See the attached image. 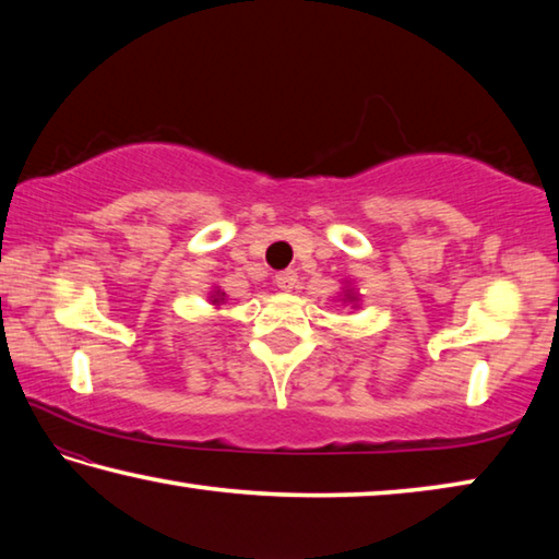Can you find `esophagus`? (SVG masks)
Here are the masks:
<instances>
[{
	"mask_svg": "<svg viewBox=\"0 0 559 559\" xmlns=\"http://www.w3.org/2000/svg\"><path fill=\"white\" fill-rule=\"evenodd\" d=\"M276 283L281 290H293L298 286V273L296 271H283L276 276Z\"/></svg>",
	"mask_w": 559,
	"mask_h": 559,
	"instance_id": "esophagus-1",
	"label": "esophagus"
}]
</instances>
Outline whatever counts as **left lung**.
<instances>
[{"label": "left lung", "instance_id": "1", "mask_svg": "<svg viewBox=\"0 0 559 559\" xmlns=\"http://www.w3.org/2000/svg\"><path fill=\"white\" fill-rule=\"evenodd\" d=\"M347 298H349V300H353V293H349V296H347Z\"/></svg>", "mask_w": 559, "mask_h": 559}]
</instances>
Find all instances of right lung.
Instances as JSON below:
<instances>
[{
    "mask_svg": "<svg viewBox=\"0 0 559 559\" xmlns=\"http://www.w3.org/2000/svg\"><path fill=\"white\" fill-rule=\"evenodd\" d=\"M222 296H224V293H216V296H212V298H214V302H219V300H224Z\"/></svg>",
    "mask_w": 559,
    "mask_h": 559,
    "instance_id": "right-lung-1",
    "label": "right lung"
}]
</instances>
